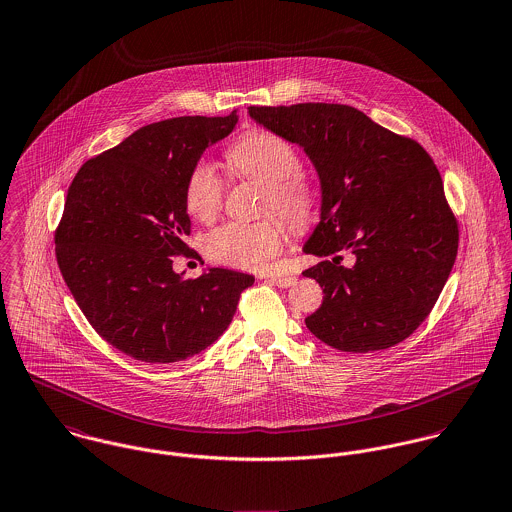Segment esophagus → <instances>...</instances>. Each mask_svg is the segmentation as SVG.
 I'll list each match as a JSON object with an SVG mask.
<instances>
[{"label": "esophagus", "mask_w": 512, "mask_h": 512, "mask_svg": "<svg viewBox=\"0 0 512 512\" xmlns=\"http://www.w3.org/2000/svg\"><path fill=\"white\" fill-rule=\"evenodd\" d=\"M267 279L275 284V286H281V288H288V286H292V284L298 281V279L292 277V275H271V277H267Z\"/></svg>", "instance_id": "1"}]
</instances>
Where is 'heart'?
Returning <instances> with one entry per match:
<instances>
[{"instance_id":"1","label":"heart","mask_w":512,"mask_h":512,"mask_svg":"<svg viewBox=\"0 0 512 512\" xmlns=\"http://www.w3.org/2000/svg\"><path fill=\"white\" fill-rule=\"evenodd\" d=\"M228 163L243 178L267 186L265 212H275L294 231L310 228L316 200L300 172V155L292 143L273 131H249L228 149ZM184 204L190 216L212 222L224 206V182L216 167L198 161L188 172ZM288 241V229L279 220L253 224L229 222L206 239L212 261L233 269L259 271L275 259Z\"/></svg>"}]
</instances>
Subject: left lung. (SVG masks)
I'll return each instance as SVG.
<instances>
[{
    "label": "left lung",
    "mask_w": 512,
    "mask_h": 512,
    "mask_svg": "<svg viewBox=\"0 0 512 512\" xmlns=\"http://www.w3.org/2000/svg\"><path fill=\"white\" fill-rule=\"evenodd\" d=\"M249 115L300 145L320 176V224L304 251L324 261L302 275L324 300L306 328L351 353L406 340L434 308L459 243L432 157L343 104L251 106ZM343 252L354 255L351 268L340 265Z\"/></svg>",
    "instance_id": "obj_1"
}]
</instances>
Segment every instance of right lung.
Segmentation results:
<instances>
[{
  "label": "right lung",
  "instance_id": "add662e5",
  "mask_svg": "<svg viewBox=\"0 0 512 512\" xmlns=\"http://www.w3.org/2000/svg\"><path fill=\"white\" fill-rule=\"evenodd\" d=\"M237 114L145 125L76 172L55 231L62 279L92 328L145 363L188 359L218 340L253 277L212 267L172 271L188 255V172L228 137Z\"/></svg>",
  "mask_w": 512,
  "mask_h": 512
}]
</instances>
